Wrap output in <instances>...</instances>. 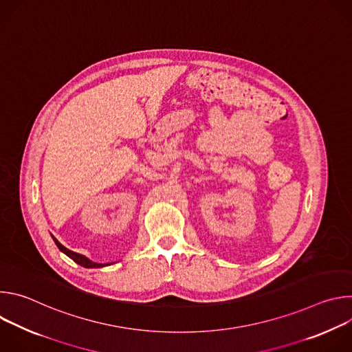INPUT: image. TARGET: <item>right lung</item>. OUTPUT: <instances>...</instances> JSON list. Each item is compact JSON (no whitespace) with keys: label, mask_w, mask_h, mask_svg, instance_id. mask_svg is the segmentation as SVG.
<instances>
[{"label":"right lung","mask_w":352,"mask_h":352,"mask_svg":"<svg viewBox=\"0 0 352 352\" xmlns=\"http://www.w3.org/2000/svg\"><path fill=\"white\" fill-rule=\"evenodd\" d=\"M53 239H54V242L57 243V246L60 248V250H63V252L67 255V256H69L74 262H76L78 265H80V266H83V267H102V266H107V265H102V263H94V262H91V261H89L87 258H85L83 255H79V254H76V252H72V250H69V249H67L64 245H61L54 236H53Z\"/></svg>","instance_id":"add662e5"}]
</instances>
